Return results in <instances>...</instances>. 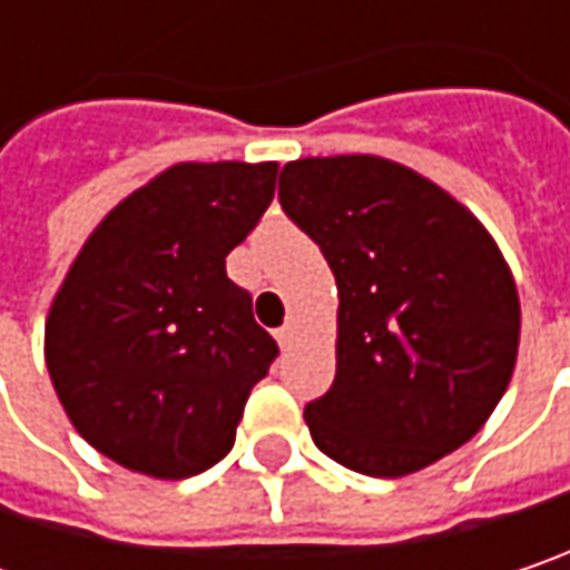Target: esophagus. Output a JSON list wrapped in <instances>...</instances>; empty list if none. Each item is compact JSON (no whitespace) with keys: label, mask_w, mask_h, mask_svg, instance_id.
I'll list each match as a JSON object with an SVG mask.
<instances>
[{"label":"esophagus","mask_w":570,"mask_h":570,"mask_svg":"<svg viewBox=\"0 0 570 570\" xmlns=\"http://www.w3.org/2000/svg\"><path fill=\"white\" fill-rule=\"evenodd\" d=\"M275 341H278V346L292 344V324H282V327L275 331Z\"/></svg>","instance_id":"34e87169"}]
</instances>
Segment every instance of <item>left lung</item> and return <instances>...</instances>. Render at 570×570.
Wrapping results in <instances>:
<instances>
[{
	"label": "left lung",
	"instance_id": "8db88e82",
	"mask_svg": "<svg viewBox=\"0 0 570 570\" xmlns=\"http://www.w3.org/2000/svg\"><path fill=\"white\" fill-rule=\"evenodd\" d=\"M278 204L337 278V376L314 444L366 476L458 451L509 386L519 295L493 236L448 190L376 155L298 158Z\"/></svg>",
	"mask_w": 570,
	"mask_h": 570
}]
</instances>
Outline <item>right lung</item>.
Listing matches in <instances>:
<instances>
[{
	"mask_svg": "<svg viewBox=\"0 0 570 570\" xmlns=\"http://www.w3.org/2000/svg\"><path fill=\"white\" fill-rule=\"evenodd\" d=\"M278 165L184 161L116 204L45 324L70 425L116 464L184 480L224 461L278 356L226 256L263 220Z\"/></svg>",
	"mask_w": 570,
	"mask_h": 570,
	"instance_id": "add662e5",
	"label": "right lung"
}]
</instances>
